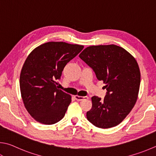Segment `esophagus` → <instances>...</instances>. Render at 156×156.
<instances>
[{
    "instance_id": "34e87169",
    "label": "esophagus",
    "mask_w": 156,
    "mask_h": 156,
    "mask_svg": "<svg viewBox=\"0 0 156 156\" xmlns=\"http://www.w3.org/2000/svg\"><path fill=\"white\" fill-rule=\"evenodd\" d=\"M75 99L77 101H81V100H87L89 97H87V96H79V95H75L74 96Z\"/></svg>"
}]
</instances>
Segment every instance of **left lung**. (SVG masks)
Here are the masks:
<instances>
[{"label":"left lung","mask_w":156,"mask_h":156,"mask_svg":"<svg viewBox=\"0 0 156 156\" xmlns=\"http://www.w3.org/2000/svg\"><path fill=\"white\" fill-rule=\"evenodd\" d=\"M91 67L107 90L104 100L91 98L92 107L87 112L89 122L100 128L117 126L134 106L138 99L140 72L136 60L123 48L99 45L86 48L80 55Z\"/></svg>","instance_id":"obj_1"}]
</instances>
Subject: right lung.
I'll list each match as a JSON object with an SVG mask.
<instances>
[{
  "instance_id": "1",
  "label": "right lung",
  "mask_w": 156,
  "mask_h": 156,
  "mask_svg": "<svg viewBox=\"0 0 156 156\" xmlns=\"http://www.w3.org/2000/svg\"><path fill=\"white\" fill-rule=\"evenodd\" d=\"M83 48L50 41L35 48L27 56L20 76V87L25 108L37 122L52 125L66 115L72 97L58 89L56 80L67 63Z\"/></svg>"
}]
</instances>
